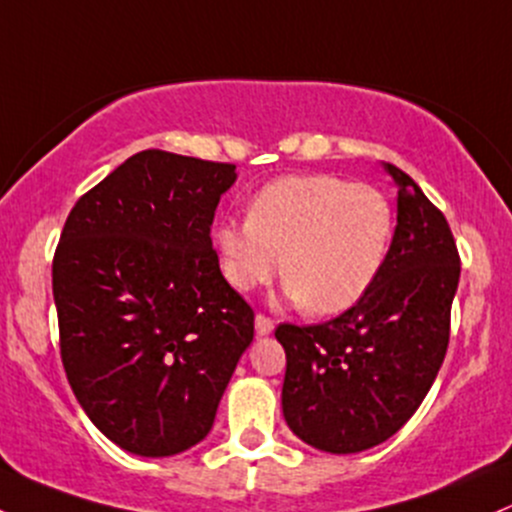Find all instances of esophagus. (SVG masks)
I'll return each instance as SVG.
<instances>
[{"label":"esophagus","mask_w":512,"mask_h":512,"mask_svg":"<svg viewBox=\"0 0 512 512\" xmlns=\"http://www.w3.org/2000/svg\"><path fill=\"white\" fill-rule=\"evenodd\" d=\"M255 330H257V335H269L274 330V320L265 316V313H257V316H255Z\"/></svg>","instance_id":"1"}]
</instances>
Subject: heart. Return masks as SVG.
I'll list each match as a JSON object with an SVG mask.
<instances>
[{
	"label": "heart",
	"instance_id": "b5f03b06",
	"mask_svg": "<svg viewBox=\"0 0 512 512\" xmlns=\"http://www.w3.org/2000/svg\"><path fill=\"white\" fill-rule=\"evenodd\" d=\"M393 235L386 196L333 174H296L255 194L245 221H221L216 247L228 284L265 286L282 272L308 313L352 308L372 289Z\"/></svg>",
	"mask_w": 512,
	"mask_h": 512
}]
</instances>
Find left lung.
I'll return each mask as SVG.
<instances>
[{
    "instance_id": "left-lung-1",
    "label": "left lung",
    "mask_w": 512,
    "mask_h": 512,
    "mask_svg": "<svg viewBox=\"0 0 512 512\" xmlns=\"http://www.w3.org/2000/svg\"><path fill=\"white\" fill-rule=\"evenodd\" d=\"M396 233L372 289L338 318L282 323V408L306 445L333 454L389 440L445 362L459 252L442 211L396 165Z\"/></svg>"
}]
</instances>
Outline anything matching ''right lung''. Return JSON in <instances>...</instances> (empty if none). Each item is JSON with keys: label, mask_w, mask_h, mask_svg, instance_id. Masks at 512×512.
<instances>
[{"label": "right lung", "mask_w": 512, "mask_h": 512, "mask_svg": "<svg viewBox=\"0 0 512 512\" xmlns=\"http://www.w3.org/2000/svg\"><path fill=\"white\" fill-rule=\"evenodd\" d=\"M235 165L128 157L77 199L53 257L60 357L77 401L126 452L170 457L209 435L255 311L211 243Z\"/></svg>", "instance_id": "obj_1"}]
</instances>
